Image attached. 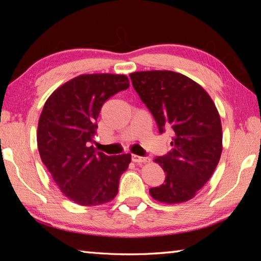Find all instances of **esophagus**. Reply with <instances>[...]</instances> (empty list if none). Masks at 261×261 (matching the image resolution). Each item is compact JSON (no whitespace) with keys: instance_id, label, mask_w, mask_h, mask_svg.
<instances>
[{"instance_id":"obj_1","label":"esophagus","mask_w":261,"mask_h":261,"mask_svg":"<svg viewBox=\"0 0 261 261\" xmlns=\"http://www.w3.org/2000/svg\"><path fill=\"white\" fill-rule=\"evenodd\" d=\"M132 161L136 163H148L149 161H151V159L138 156V155H132Z\"/></svg>"}]
</instances>
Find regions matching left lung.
<instances>
[{"label":"left lung","instance_id":"8db88e82","mask_svg":"<svg viewBox=\"0 0 261 261\" xmlns=\"http://www.w3.org/2000/svg\"><path fill=\"white\" fill-rule=\"evenodd\" d=\"M130 78L160 134H173L171 152L154 159L166 173L165 183L149 189V194L165 204L192 199L213 175L222 153L215 103L199 84L182 73L152 70L132 72Z\"/></svg>","mask_w":261,"mask_h":261}]
</instances>
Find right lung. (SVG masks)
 Here are the masks:
<instances>
[{
  "label": "right lung",
  "instance_id": "1",
  "mask_svg": "<svg viewBox=\"0 0 261 261\" xmlns=\"http://www.w3.org/2000/svg\"><path fill=\"white\" fill-rule=\"evenodd\" d=\"M129 85L125 74H81L56 88L43 106L39 154L61 192L78 205H102L118 192L131 154L107 156L92 143L101 107Z\"/></svg>",
  "mask_w": 261,
  "mask_h": 261
}]
</instances>
